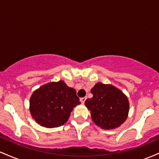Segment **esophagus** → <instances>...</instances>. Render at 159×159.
Wrapping results in <instances>:
<instances>
[{"label": "esophagus", "instance_id": "34e87169", "mask_svg": "<svg viewBox=\"0 0 159 159\" xmlns=\"http://www.w3.org/2000/svg\"><path fill=\"white\" fill-rule=\"evenodd\" d=\"M85 100H86V97H83V98H80V101H81V102L82 104L84 103Z\"/></svg>", "mask_w": 159, "mask_h": 159}]
</instances>
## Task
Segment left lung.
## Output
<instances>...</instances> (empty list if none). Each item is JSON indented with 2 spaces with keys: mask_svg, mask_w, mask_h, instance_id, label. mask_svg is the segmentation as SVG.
Segmentation results:
<instances>
[{
  "mask_svg": "<svg viewBox=\"0 0 159 159\" xmlns=\"http://www.w3.org/2000/svg\"><path fill=\"white\" fill-rule=\"evenodd\" d=\"M93 97L87 98L85 105L98 126L113 129L120 126L127 119L129 103L127 96L116 87L102 83L96 84L91 89Z\"/></svg>",
  "mask_w": 159,
  "mask_h": 159,
  "instance_id": "obj_1",
  "label": "left lung"
}]
</instances>
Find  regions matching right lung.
<instances>
[{
	"label": "right lung",
	"mask_w": 159,
	"mask_h": 159,
	"mask_svg": "<svg viewBox=\"0 0 159 159\" xmlns=\"http://www.w3.org/2000/svg\"><path fill=\"white\" fill-rule=\"evenodd\" d=\"M80 104L75 89L63 81L50 82L33 93L30 112L42 126L59 127L66 123L73 107Z\"/></svg>",
	"instance_id": "add662e5"
}]
</instances>
